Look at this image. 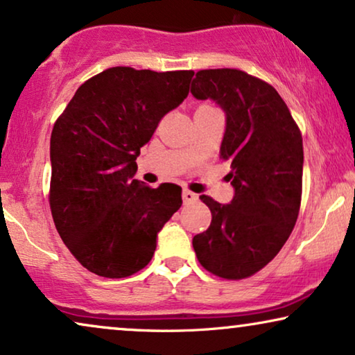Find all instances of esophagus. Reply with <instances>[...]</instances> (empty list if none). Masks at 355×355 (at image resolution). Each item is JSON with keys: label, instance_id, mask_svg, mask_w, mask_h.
Listing matches in <instances>:
<instances>
[{"label": "esophagus", "instance_id": "34e87169", "mask_svg": "<svg viewBox=\"0 0 355 355\" xmlns=\"http://www.w3.org/2000/svg\"><path fill=\"white\" fill-rule=\"evenodd\" d=\"M197 193H193L192 191H189V189H184V192H182V200H184V203H192V202H196L197 200Z\"/></svg>", "mask_w": 355, "mask_h": 355}]
</instances>
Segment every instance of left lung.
Listing matches in <instances>:
<instances>
[{"label":"left lung","mask_w":355,"mask_h":355,"mask_svg":"<svg viewBox=\"0 0 355 355\" xmlns=\"http://www.w3.org/2000/svg\"><path fill=\"white\" fill-rule=\"evenodd\" d=\"M192 95L225 110L221 155L234 198L221 205L211 197L207 231L193 236L200 265L225 279L255 275L278 255L294 230L302 198V134L288 105L268 82L239 69H203Z\"/></svg>","instance_id":"1"}]
</instances>
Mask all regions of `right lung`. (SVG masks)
<instances>
[{
    "instance_id": "add662e5",
    "label": "right lung",
    "mask_w": 355,
    "mask_h": 355,
    "mask_svg": "<svg viewBox=\"0 0 355 355\" xmlns=\"http://www.w3.org/2000/svg\"><path fill=\"white\" fill-rule=\"evenodd\" d=\"M193 71L110 67L85 80L53 125L50 208L77 261L103 278L148 265L182 189L134 179L140 147L189 95Z\"/></svg>"
}]
</instances>
